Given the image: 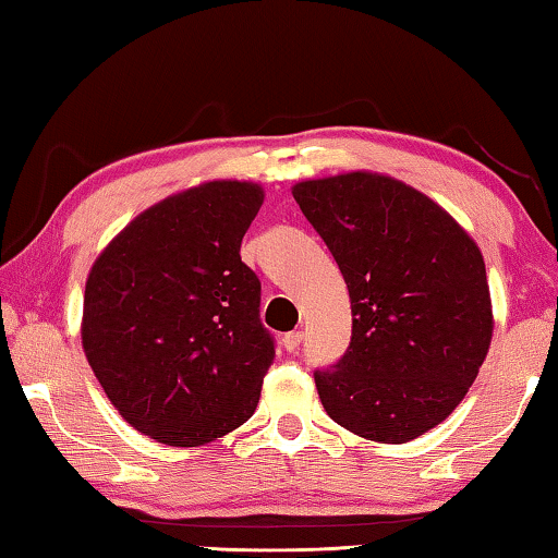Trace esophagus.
<instances>
[{
    "mask_svg": "<svg viewBox=\"0 0 558 558\" xmlns=\"http://www.w3.org/2000/svg\"><path fill=\"white\" fill-rule=\"evenodd\" d=\"M302 344V332L300 329H295V332H288L286 337H282V347L288 349V352H298Z\"/></svg>",
    "mask_w": 558,
    "mask_h": 558,
    "instance_id": "esophagus-1",
    "label": "esophagus"
}]
</instances>
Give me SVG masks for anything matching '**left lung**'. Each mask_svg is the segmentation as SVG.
Masks as SVG:
<instances>
[{"label":"left lung","mask_w":558,"mask_h":558,"mask_svg":"<svg viewBox=\"0 0 558 558\" xmlns=\"http://www.w3.org/2000/svg\"><path fill=\"white\" fill-rule=\"evenodd\" d=\"M352 302V339L317 393L339 426L405 442L446 421L493 339L483 253L452 216L391 177L352 172L292 186Z\"/></svg>","instance_id":"8db88e82"}]
</instances>
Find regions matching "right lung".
<instances>
[{
    "mask_svg": "<svg viewBox=\"0 0 558 558\" xmlns=\"http://www.w3.org/2000/svg\"><path fill=\"white\" fill-rule=\"evenodd\" d=\"M260 204L251 182L186 189L128 223L90 268V369L122 418L165 446H204L258 405L276 339L241 241Z\"/></svg>",
    "mask_w": 558,
    "mask_h": 558,
    "instance_id": "1",
    "label": "right lung"
}]
</instances>
